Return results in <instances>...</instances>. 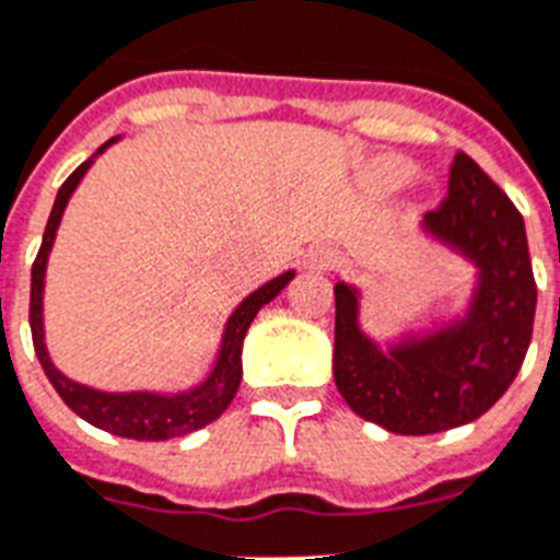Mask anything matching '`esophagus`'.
<instances>
[{
	"label": "esophagus",
	"instance_id": "obj_1",
	"mask_svg": "<svg viewBox=\"0 0 560 560\" xmlns=\"http://www.w3.org/2000/svg\"><path fill=\"white\" fill-rule=\"evenodd\" d=\"M306 268H312V271H329V268L339 266V254L332 248H312L310 254H306V262H303Z\"/></svg>",
	"mask_w": 560,
	"mask_h": 560
}]
</instances>
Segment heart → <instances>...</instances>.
<instances>
[{
    "label": "heart",
    "instance_id": "heart-1",
    "mask_svg": "<svg viewBox=\"0 0 560 560\" xmlns=\"http://www.w3.org/2000/svg\"><path fill=\"white\" fill-rule=\"evenodd\" d=\"M409 175H411V166L406 163V160L385 158L374 166V180L380 186H400L402 180H409Z\"/></svg>",
    "mask_w": 560,
    "mask_h": 560
}]
</instances>
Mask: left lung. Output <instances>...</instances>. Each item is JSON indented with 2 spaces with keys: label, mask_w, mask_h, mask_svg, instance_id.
Wrapping results in <instances>:
<instances>
[{
  "label": "left lung",
  "mask_w": 560,
  "mask_h": 560,
  "mask_svg": "<svg viewBox=\"0 0 560 560\" xmlns=\"http://www.w3.org/2000/svg\"><path fill=\"white\" fill-rule=\"evenodd\" d=\"M420 231L474 262L462 318L380 348L359 327V289L336 283L332 374L359 418L397 435H432L482 418L514 383L535 324L526 224L511 198L458 151L450 192Z\"/></svg>",
  "instance_id": "1"
}]
</instances>
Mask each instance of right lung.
Here are the masks:
<instances>
[{
  "label": "right lung",
  "instance_id": "1",
  "mask_svg": "<svg viewBox=\"0 0 560 560\" xmlns=\"http://www.w3.org/2000/svg\"><path fill=\"white\" fill-rule=\"evenodd\" d=\"M114 140H107L102 149L95 151L93 158L84 160L72 175L63 180L58 189L51 215L46 221V233H43V245L37 250V259L32 266V306H28V320H32V339L34 353L40 359L43 371L49 376V383L55 385V392L60 394V400L67 402L69 409L75 411L78 418H84L86 423L110 432L119 438H133V441H168V438L189 435L195 429L207 427L219 418L221 411L231 406V400L240 392L242 383V341L248 332L250 320L257 318V312L266 306L268 301H275L277 294L283 292L285 283L292 280L294 271H283L275 280H268L266 285H259L257 292H250L245 301L233 310V315L224 324V336H221L219 357L212 365L210 376L198 383L189 392L177 394H158V392H98L90 385H81L75 380H69L67 374H60L55 362H51L49 350H46V332H43V285H46V262H49L51 245L58 236L60 219L67 210L69 198L81 184V177L86 175V168L93 166V160L102 154L107 145H114Z\"/></svg>",
  "mask_w": 560,
  "mask_h": 560
}]
</instances>
